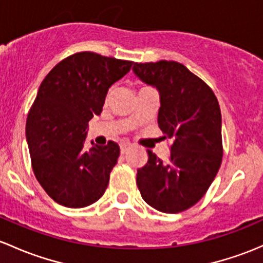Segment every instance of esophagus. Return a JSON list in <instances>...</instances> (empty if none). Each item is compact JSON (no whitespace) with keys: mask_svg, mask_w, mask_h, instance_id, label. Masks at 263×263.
Wrapping results in <instances>:
<instances>
[{"mask_svg":"<svg viewBox=\"0 0 263 263\" xmlns=\"http://www.w3.org/2000/svg\"><path fill=\"white\" fill-rule=\"evenodd\" d=\"M120 147H121V154H126L127 151L129 150V148H131V143H127V142H122L120 145Z\"/></svg>","mask_w":263,"mask_h":263,"instance_id":"esophagus-1","label":"esophagus"}]
</instances>
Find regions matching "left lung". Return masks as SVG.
Returning a JSON list of instances; mask_svg holds the SVG:
<instances>
[{"label":"left lung","mask_w":263,"mask_h":263,"mask_svg":"<svg viewBox=\"0 0 263 263\" xmlns=\"http://www.w3.org/2000/svg\"><path fill=\"white\" fill-rule=\"evenodd\" d=\"M132 70L159 92L157 122L164 139L174 141L167 162L147 150V164L137 170L141 197L159 212L186 211L203 198L222 164L218 99L180 63H135Z\"/></svg>","instance_id":"1"}]
</instances>
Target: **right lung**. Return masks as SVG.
<instances>
[{"mask_svg": "<svg viewBox=\"0 0 263 263\" xmlns=\"http://www.w3.org/2000/svg\"><path fill=\"white\" fill-rule=\"evenodd\" d=\"M134 62L77 52L45 77L26 120L32 170L52 200L66 208H84L106 192L120 146L85 148L88 122L101 115L110 85Z\"/></svg>", "mask_w": 263, "mask_h": 263, "instance_id": "add662e5", "label": "right lung"}]
</instances>
